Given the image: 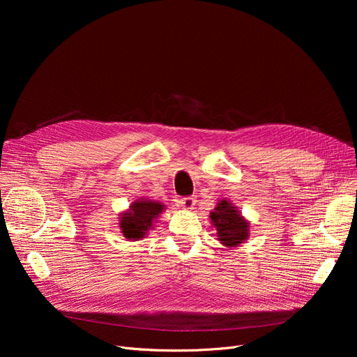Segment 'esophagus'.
<instances>
[{
    "mask_svg": "<svg viewBox=\"0 0 357 357\" xmlns=\"http://www.w3.org/2000/svg\"><path fill=\"white\" fill-rule=\"evenodd\" d=\"M181 205L185 210H192L194 205H195V198L194 197H183L181 199Z\"/></svg>",
    "mask_w": 357,
    "mask_h": 357,
    "instance_id": "34e87169",
    "label": "esophagus"
}]
</instances>
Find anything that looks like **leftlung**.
<instances>
[{
    "label": "left lung",
    "instance_id": "8db88e82",
    "mask_svg": "<svg viewBox=\"0 0 357 357\" xmlns=\"http://www.w3.org/2000/svg\"><path fill=\"white\" fill-rule=\"evenodd\" d=\"M210 217L217 229L218 240L224 246L234 248L248 238L249 222L240 215L229 201L221 199Z\"/></svg>",
    "mask_w": 357,
    "mask_h": 357
}]
</instances>
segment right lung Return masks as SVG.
Segmentation results:
<instances>
[{
  "instance_id": "1",
  "label": "right lung",
  "mask_w": 357,
  "mask_h": 357,
  "mask_svg": "<svg viewBox=\"0 0 357 357\" xmlns=\"http://www.w3.org/2000/svg\"><path fill=\"white\" fill-rule=\"evenodd\" d=\"M163 205L158 201H136L131 204L128 213H124L120 221V229L126 238L139 240L152 227L153 218L162 213Z\"/></svg>"
}]
</instances>
